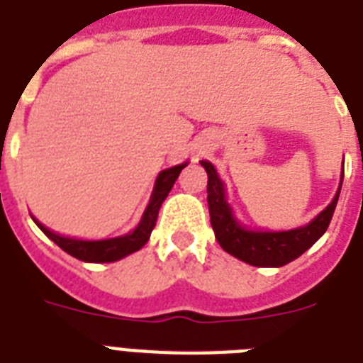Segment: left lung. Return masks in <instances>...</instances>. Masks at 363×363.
Returning a JSON list of instances; mask_svg holds the SVG:
<instances>
[{"mask_svg":"<svg viewBox=\"0 0 363 363\" xmlns=\"http://www.w3.org/2000/svg\"><path fill=\"white\" fill-rule=\"evenodd\" d=\"M207 171V203H209L211 226L215 230L216 241L228 254L242 259L256 267H281L290 264L292 259L299 258L305 250H309L330 226L333 211L337 205L341 184L332 199V203L322 211L320 215L313 218L307 226L288 230V232H254L242 228L232 213V207L226 201L224 182L216 173L215 165L211 162H201Z\"/></svg>","mask_w":363,"mask_h":363,"instance_id":"1","label":"left lung"}]
</instances>
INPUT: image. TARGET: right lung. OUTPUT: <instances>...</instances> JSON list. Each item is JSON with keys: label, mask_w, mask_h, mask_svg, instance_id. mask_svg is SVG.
<instances>
[{"label": "right lung", "mask_w": 363, "mask_h": 363, "mask_svg": "<svg viewBox=\"0 0 363 363\" xmlns=\"http://www.w3.org/2000/svg\"><path fill=\"white\" fill-rule=\"evenodd\" d=\"M188 164V162H186ZM186 164H179L175 167L164 169L156 179L154 184L152 198L148 201L147 209L143 213V218L139 222V226L133 232L121 235V238L104 239V241H82V239H71L58 235V233L50 232L48 228H45L41 222H37L33 218L37 226L41 228V232L47 235L48 239H52L62 250L71 254L73 258L82 259V262H92V264H107V262H116L122 259L128 254L135 252L139 248L145 247V242L148 241L150 233H152L156 220H158V211L164 203V199L167 198V194L171 192V188L175 184L177 177L181 175V171L186 167Z\"/></svg>", "instance_id": "right-lung-1"}]
</instances>
